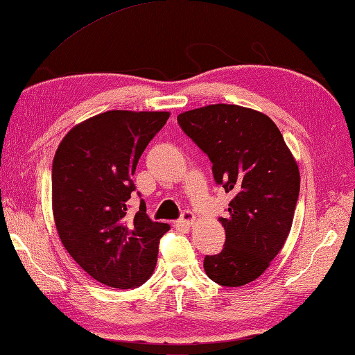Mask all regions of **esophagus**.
<instances>
[{
  "mask_svg": "<svg viewBox=\"0 0 355 355\" xmlns=\"http://www.w3.org/2000/svg\"><path fill=\"white\" fill-rule=\"evenodd\" d=\"M180 222H182L183 225H186V227H192V225H194V223L197 222V218H196V216H194V212L189 211V209H186V211H183V214H182V218H180Z\"/></svg>",
  "mask_w": 355,
  "mask_h": 355,
  "instance_id": "1",
  "label": "esophagus"
}]
</instances>
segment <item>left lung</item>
<instances>
[{
	"label": "left lung",
	"mask_w": 355,
	"mask_h": 355,
	"mask_svg": "<svg viewBox=\"0 0 355 355\" xmlns=\"http://www.w3.org/2000/svg\"><path fill=\"white\" fill-rule=\"evenodd\" d=\"M183 132L212 163L225 192L233 194L225 247L205 257L208 278L241 287L266 272L284 247L300 196V169L275 122L253 108L214 104L177 116Z\"/></svg>",
	"instance_id": "left-lung-1"
}]
</instances>
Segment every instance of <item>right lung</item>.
<instances>
[{
	"label": "right lung",
	"mask_w": 355,
	"mask_h": 355,
	"mask_svg": "<svg viewBox=\"0 0 355 355\" xmlns=\"http://www.w3.org/2000/svg\"><path fill=\"white\" fill-rule=\"evenodd\" d=\"M169 112L112 110L74 125L53 161V214L69 256L98 282L135 288L150 278L169 225L141 200L128 211L133 173Z\"/></svg>",
	"instance_id": "1"
}]
</instances>
